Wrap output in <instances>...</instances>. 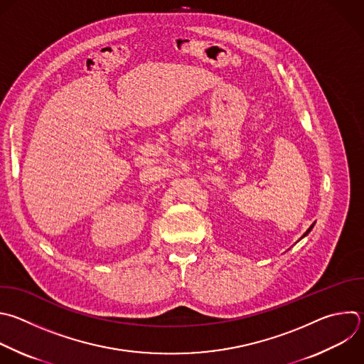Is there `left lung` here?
<instances>
[{
  "mask_svg": "<svg viewBox=\"0 0 364 364\" xmlns=\"http://www.w3.org/2000/svg\"><path fill=\"white\" fill-rule=\"evenodd\" d=\"M313 227H314V223H313V224H311V225H310V227H309V228H307V231H306V232H304V234H303V235H301V237H300V240H301V238H303V237H306V235H307V234H309V232H310V231H311V228H313Z\"/></svg>",
  "mask_w": 364,
  "mask_h": 364,
  "instance_id": "left-lung-1",
  "label": "left lung"
}]
</instances>
